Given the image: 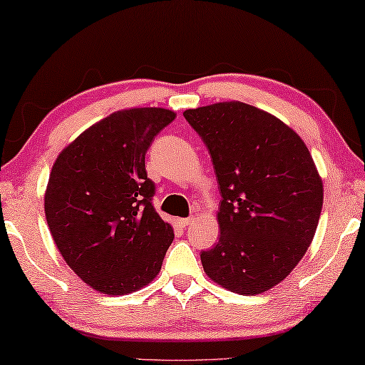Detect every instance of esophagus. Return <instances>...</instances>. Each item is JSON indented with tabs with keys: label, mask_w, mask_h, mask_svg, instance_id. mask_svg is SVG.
I'll list each match as a JSON object with an SVG mask.
<instances>
[{
	"label": "esophagus",
	"mask_w": 365,
	"mask_h": 365,
	"mask_svg": "<svg viewBox=\"0 0 365 365\" xmlns=\"http://www.w3.org/2000/svg\"><path fill=\"white\" fill-rule=\"evenodd\" d=\"M192 220L194 218H179L178 223H179V226H181V228H186V226H189L190 223H192Z\"/></svg>",
	"instance_id": "esophagus-1"
}]
</instances>
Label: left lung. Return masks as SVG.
<instances>
[{"instance_id":"8db88e82","label":"left lung","mask_w":365,"mask_h":365,"mask_svg":"<svg viewBox=\"0 0 365 365\" xmlns=\"http://www.w3.org/2000/svg\"><path fill=\"white\" fill-rule=\"evenodd\" d=\"M210 152L222 194L220 239L202 250L208 278L260 294L294 270L317 230L324 184L306 143L289 126L242 101L186 110Z\"/></svg>"}]
</instances>
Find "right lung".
<instances>
[{
  "mask_svg": "<svg viewBox=\"0 0 365 365\" xmlns=\"http://www.w3.org/2000/svg\"><path fill=\"white\" fill-rule=\"evenodd\" d=\"M176 118L165 108L111 113L58 155L45 217L66 264L95 291L123 296L160 273L175 232L152 205L145 153Z\"/></svg>",
  "mask_w": 365,
  "mask_h": 365,
  "instance_id": "add662e5",
  "label": "right lung"
}]
</instances>
